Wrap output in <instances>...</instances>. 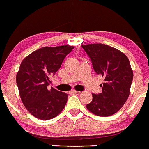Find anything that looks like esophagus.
Wrapping results in <instances>:
<instances>
[{
  "instance_id": "obj_1",
  "label": "esophagus",
  "mask_w": 149,
  "mask_h": 149,
  "mask_svg": "<svg viewBox=\"0 0 149 149\" xmlns=\"http://www.w3.org/2000/svg\"><path fill=\"white\" fill-rule=\"evenodd\" d=\"M71 93H80V91H76V90H73V91H71Z\"/></svg>"
}]
</instances>
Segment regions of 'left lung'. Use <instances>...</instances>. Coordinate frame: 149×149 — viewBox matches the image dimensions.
<instances>
[{
  "label": "left lung",
  "mask_w": 149,
  "mask_h": 149,
  "mask_svg": "<svg viewBox=\"0 0 149 149\" xmlns=\"http://www.w3.org/2000/svg\"><path fill=\"white\" fill-rule=\"evenodd\" d=\"M82 47L89 56L96 74L104 78L100 85L102 93H92L93 100L86 108L98 116L113 115L123 107L130 93L133 73L129 58L120 50L101 43Z\"/></svg>",
  "instance_id": "obj_1"
}]
</instances>
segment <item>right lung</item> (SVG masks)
<instances>
[{
	"label": "right lung",
	"instance_id": "right-lung-1",
	"mask_svg": "<svg viewBox=\"0 0 149 149\" xmlns=\"http://www.w3.org/2000/svg\"><path fill=\"white\" fill-rule=\"evenodd\" d=\"M74 47H45L27 56L16 75L20 96L27 110L40 120L52 119L65 108L68 94L47 86L50 77L61 68L67 55Z\"/></svg>",
	"mask_w": 149,
	"mask_h": 149
}]
</instances>
